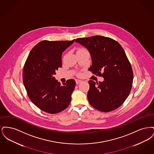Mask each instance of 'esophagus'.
Returning a JSON list of instances; mask_svg holds the SVG:
<instances>
[{"instance_id": "34e87169", "label": "esophagus", "mask_w": 154, "mask_h": 154, "mask_svg": "<svg viewBox=\"0 0 154 154\" xmlns=\"http://www.w3.org/2000/svg\"><path fill=\"white\" fill-rule=\"evenodd\" d=\"M82 81L80 80H75V82H76V84H79V83H80Z\"/></svg>"}]
</instances>
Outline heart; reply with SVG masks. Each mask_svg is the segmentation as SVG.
<instances>
[{
    "instance_id": "obj_1",
    "label": "heart",
    "mask_w": 154,
    "mask_h": 154,
    "mask_svg": "<svg viewBox=\"0 0 154 154\" xmlns=\"http://www.w3.org/2000/svg\"><path fill=\"white\" fill-rule=\"evenodd\" d=\"M87 50H85V48H79L78 49V50H77V51H86Z\"/></svg>"
}]
</instances>
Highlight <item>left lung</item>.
<instances>
[{"instance_id": "1", "label": "left lung", "mask_w": 154, "mask_h": 154, "mask_svg": "<svg viewBox=\"0 0 154 154\" xmlns=\"http://www.w3.org/2000/svg\"><path fill=\"white\" fill-rule=\"evenodd\" d=\"M76 42L90 52L92 65L89 70L104 78L103 82L89 80L87 97L90 104L102 112L121 106L132 89L133 73L122 46L114 39L102 36L78 38Z\"/></svg>"}]
</instances>
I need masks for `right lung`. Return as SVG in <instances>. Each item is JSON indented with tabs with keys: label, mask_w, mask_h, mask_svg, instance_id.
Returning <instances> with one entry per match:
<instances>
[{
	"label": "right lung",
	"mask_w": 154,
	"mask_h": 154,
	"mask_svg": "<svg viewBox=\"0 0 154 154\" xmlns=\"http://www.w3.org/2000/svg\"><path fill=\"white\" fill-rule=\"evenodd\" d=\"M70 41L43 40L32 49L23 70V82L30 100L40 110L56 114L66 109L71 101L75 81L60 83L54 75L62 66V54L73 44Z\"/></svg>",
	"instance_id": "obj_1"
}]
</instances>
